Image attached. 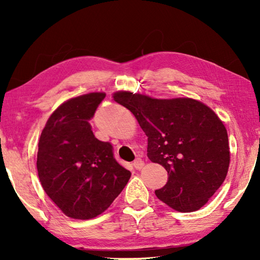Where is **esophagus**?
<instances>
[{"mask_svg":"<svg viewBox=\"0 0 260 260\" xmlns=\"http://www.w3.org/2000/svg\"><path fill=\"white\" fill-rule=\"evenodd\" d=\"M133 166H134L135 170H141L144 166V162H143L142 159H140V158H138V159L134 160Z\"/></svg>","mask_w":260,"mask_h":260,"instance_id":"34e87169","label":"esophagus"}]
</instances>
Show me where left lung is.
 <instances>
[{
	"mask_svg": "<svg viewBox=\"0 0 260 260\" xmlns=\"http://www.w3.org/2000/svg\"><path fill=\"white\" fill-rule=\"evenodd\" d=\"M113 100L134 114L148 136L147 156L167 171L156 196L179 212L208 203L225 181L231 161L226 127L212 109L189 98L153 99L119 90Z\"/></svg>",
	"mask_w": 260,
	"mask_h": 260,
	"instance_id": "1",
	"label": "left lung"
}]
</instances>
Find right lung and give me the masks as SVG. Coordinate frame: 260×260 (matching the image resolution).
Returning <instances> with one entry per match:
<instances>
[{
  "label": "right lung",
  "mask_w": 260,
  "mask_h": 260,
  "mask_svg": "<svg viewBox=\"0 0 260 260\" xmlns=\"http://www.w3.org/2000/svg\"><path fill=\"white\" fill-rule=\"evenodd\" d=\"M105 93L61 103L39 140L42 188L65 215L87 220L103 213L128 182L131 172L113 158L112 146L95 138L89 124Z\"/></svg>",
  "instance_id": "obj_1"
}]
</instances>
